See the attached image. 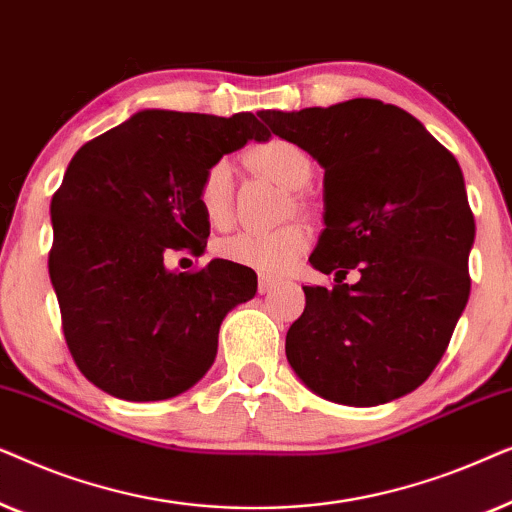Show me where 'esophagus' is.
I'll return each mask as SVG.
<instances>
[{"mask_svg": "<svg viewBox=\"0 0 512 512\" xmlns=\"http://www.w3.org/2000/svg\"><path fill=\"white\" fill-rule=\"evenodd\" d=\"M277 284H279V282H277L275 277H268V275L258 277V291H261V293H270L272 289H275Z\"/></svg>", "mask_w": 512, "mask_h": 512, "instance_id": "obj_1", "label": "esophagus"}]
</instances>
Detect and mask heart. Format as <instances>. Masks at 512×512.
Wrapping results in <instances>:
<instances>
[{"label":"heart","instance_id":"heart-1","mask_svg":"<svg viewBox=\"0 0 512 512\" xmlns=\"http://www.w3.org/2000/svg\"><path fill=\"white\" fill-rule=\"evenodd\" d=\"M249 167L265 174L289 191H300L312 177V158L303 146L286 139H268L247 153ZM198 205L205 219L223 228L233 214V170L226 160H216L198 184ZM307 249V233L300 226L277 230H247L216 244L221 258L247 265L263 275H284Z\"/></svg>","mask_w":512,"mask_h":512}]
</instances>
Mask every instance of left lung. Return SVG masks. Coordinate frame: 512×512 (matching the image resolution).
Masks as SVG:
<instances>
[{
  "instance_id": "8db88e82",
  "label": "left lung",
  "mask_w": 512,
  "mask_h": 512,
  "mask_svg": "<svg viewBox=\"0 0 512 512\" xmlns=\"http://www.w3.org/2000/svg\"><path fill=\"white\" fill-rule=\"evenodd\" d=\"M324 167V230L286 359L326 401L373 408L415 391L443 359L471 293L475 221L457 158L408 111L368 97L261 111ZM349 269L362 279L345 285Z\"/></svg>"
}]
</instances>
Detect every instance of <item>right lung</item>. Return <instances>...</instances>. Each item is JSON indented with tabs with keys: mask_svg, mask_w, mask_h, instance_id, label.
Wrapping results in <instances>:
<instances>
[{
	"mask_svg": "<svg viewBox=\"0 0 512 512\" xmlns=\"http://www.w3.org/2000/svg\"><path fill=\"white\" fill-rule=\"evenodd\" d=\"M249 139H270L261 114L144 109L76 151L51 200L48 275L69 352L95 387L165 401L212 368L221 321L256 296V272L223 258L177 272L165 254L205 247L202 174Z\"/></svg>",
	"mask_w": 512,
	"mask_h": 512,
	"instance_id": "add662e5",
	"label": "right lung"
}]
</instances>
